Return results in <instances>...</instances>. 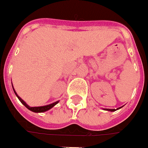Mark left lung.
<instances>
[{"label": "left lung", "instance_id": "1", "mask_svg": "<svg viewBox=\"0 0 148 148\" xmlns=\"http://www.w3.org/2000/svg\"><path fill=\"white\" fill-rule=\"evenodd\" d=\"M106 110H108V111H111V112L116 111V109H107Z\"/></svg>", "mask_w": 148, "mask_h": 148}]
</instances>
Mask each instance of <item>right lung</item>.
<instances>
[{"label":"right lung","mask_w":148,"mask_h":148,"mask_svg":"<svg viewBox=\"0 0 148 148\" xmlns=\"http://www.w3.org/2000/svg\"><path fill=\"white\" fill-rule=\"evenodd\" d=\"M12 86H13V85H12ZM14 89V88H13ZM14 93H15L16 96L18 97V99H20V101L21 102V103L23 104L25 106H26V108L28 109H29V110H31L32 112H45L47 111V110H49V109H51V108L53 107L54 106H55L56 104H57L58 103V101L57 102H55V103H51V104H49V105H47V106H38V107H30V106H29L27 104H26L25 102L21 98H20L19 96H18L17 94H16V93L15 92V90H14Z\"/></svg>","instance_id":"right-lung-1"}]
</instances>
